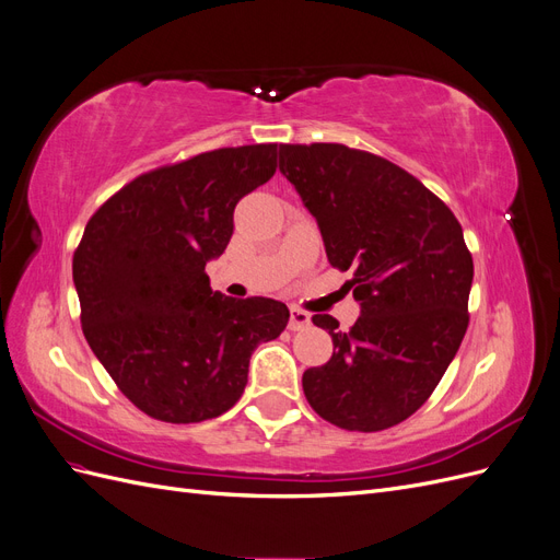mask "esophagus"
Wrapping results in <instances>:
<instances>
[{
    "label": "esophagus",
    "mask_w": 560,
    "mask_h": 560,
    "mask_svg": "<svg viewBox=\"0 0 560 560\" xmlns=\"http://www.w3.org/2000/svg\"><path fill=\"white\" fill-rule=\"evenodd\" d=\"M308 325H311V315L306 311L292 306V311H290V329L292 331H301V329H306Z\"/></svg>",
    "instance_id": "34e87169"
}]
</instances>
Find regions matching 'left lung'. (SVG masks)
<instances>
[{
	"label": "left lung",
	"mask_w": 560,
	"mask_h": 560,
	"mask_svg": "<svg viewBox=\"0 0 560 560\" xmlns=\"http://www.w3.org/2000/svg\"><path fill=\"white\" fill-rule=\"evenodd\" d=\"M280 173L317 219L329 264L352 270L362 308L350 331L313 315L334 354L303 371V395L341 430L399 425L430 399L469 325L463 226L420 179L362 149L280 144Z\"/></svg>",
	"instance_id": "1"
}]
</instances>
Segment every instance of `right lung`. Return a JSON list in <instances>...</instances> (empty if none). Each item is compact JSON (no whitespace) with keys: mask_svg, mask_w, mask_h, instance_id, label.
Instances as JSON below:
<instances>
[{"mask_svg":"<svg viewBox=\"0 0 560 560\" xmlns=\"http://www.w3.org/2000/svg\"><path fill=\"white\" fill-rule=\"evenodd\" d=\"M276 167L278 144L206 151L135 177L89 219L72 259L81 329L142 413L177 425L226 413L254 348L290 322L284 303L212 292L206 273L238 200Z\"/></svg>","mask_w":560,"mask_h":560,"instance_id":"add662e5","label":"right lung"}]
</instances>
